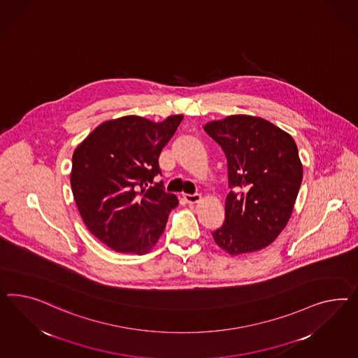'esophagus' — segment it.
I'll return each instance as SVG.
<instances>
[{
  "label": "esophagus",
  "instance_id": "obj_1",
  "mask_svg": "<svg viewBox=\"0 0 358 358\" xmlns=\"http://www.w3.org/2000/svg\"><path fill=\"white\" fill-rule=\"evenodd\" d=\"M184 199L186 203L195 204L202 199V196L199 194H184Z\"/></svg>",
  "mask_w": 358,
  "mask_h": 358
}]
</instances>
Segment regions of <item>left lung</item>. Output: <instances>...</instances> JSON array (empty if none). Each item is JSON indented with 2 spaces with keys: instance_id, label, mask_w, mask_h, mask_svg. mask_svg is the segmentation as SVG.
<instances>
[{
  "instance_id": "8db88e82",
  "label": "left lung",
  "mask_w": 358,
  "mask_h": 358,
  "mask_svg": "<svg viewBox=\"0 0 358 358\" xmlns=\"http://www.w3.org/2000/svg\"><path fill=\"white\" fill-rule=\"evenodd\" d=\"M203 129L225 154L231 189L213 240L231 255L261 250L287 225L300 190L296 142L259 117L229 116Z\"/></svg>"
}]
</instances>
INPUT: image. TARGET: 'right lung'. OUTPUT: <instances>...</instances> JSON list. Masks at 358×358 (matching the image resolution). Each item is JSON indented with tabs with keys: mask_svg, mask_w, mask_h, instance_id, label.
Returning <instances> with one entry per match:
<instances>
[{
	"mask_svg": "<svg viewBox=\"0 0 358 358\" xmlns=\"http://www.w3.org/2000/svg\"><path fill=\"white\" fill-rule=\"evenodd\" d=\"M182 118L110 120L76 148L70 182L78 210L88 231L112 250L142 255L164 232L178 199L154 178L162 174L160 152Z\"/></svg>",
	"mask_w": 358,
	"mask_h": 358,
	"instance_id": "1",
	"label": "right lung"
}]
</instances>
